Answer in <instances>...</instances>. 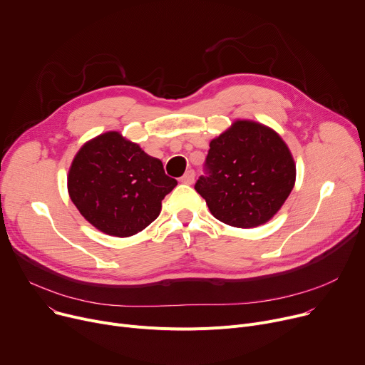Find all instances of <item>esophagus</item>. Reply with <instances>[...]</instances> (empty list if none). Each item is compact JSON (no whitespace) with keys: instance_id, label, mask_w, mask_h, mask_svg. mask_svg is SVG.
Returning a JSON list of instances; mask_svg holds the SVG:
<instances>
[{"instance_id":"34e87169","label":"esophagus","mask_w":365,"mask_h":365,"mask_svg":"<svg viewBox=\"0 0 365 365\" xmlns=\"http://www.w3.org/2000/svg\"><path fill=\"white\" fill-rule=\"evenodd\" d=\"M193 179H195V172H193V170H187V172L180 178V182L185 185H192Z\"/></svg>"}]
</instances>
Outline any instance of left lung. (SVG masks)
I'll list each match as a JSON object with an SVG mask.
<instances>
[{"label":"left lung","instance_id":"1","mask_svg":"<svg viewBox=\"0 0 365 365\" xmlns=\"http://www.w3.org/2000/svg\"><path fill=\"white\" fill-rule=\"evenodd\" d=\"M208 176L195 185L211 214L229 226L251 229L277 214L292 192L297 164L272 128L237 118L211 139Z\"/></svg>","mask_w":365,"mask_h":365}]
</instances>
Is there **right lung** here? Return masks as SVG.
<instances>
[{"instance_id": "right-lung-1", "label": "right lung", "mask_w": 365, "mask_h": 365, "mask_svg": "<svg viewBox=\"0 0 365 365\" xmlns=\"http://www.w3.org/2000/svg\"><path fill=\"white\" fill-rule=\"evenodd\" d=\"M176 185L158 158L115 130L85 142L67 175L70 200L85 220L115 237L150 226Z\"/></svg>"}]
</instances>
